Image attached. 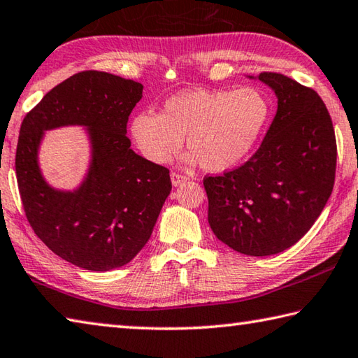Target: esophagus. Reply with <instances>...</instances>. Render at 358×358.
<instances>
[{"label": "esophagus", "mask_w": 358, "mask_h": 358, "mask_svg": "<svg viewBox=\"0 0 358 358\" xmlns=\"http://www.w3.org/2000/svg\"><path fill=\"white\" fill-rule=\"evenodd\" d=\"M171 180H172V185L173 186H178L180 183H183V181H186L187 177H186V175L178 173V172H172L171 173Z\"/></svg>", "instance_id": "34e87169"}]
</instances>
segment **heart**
Listing matches in <instances>:
<instances>
[{
    "label": "heart",
    "instance_id": "heart-1",
    "mask_svg": "<svg viewBox=\"0 0 358 358\" xmlns=\"http://www.w3.org/2000/svg\"><path fill=\"white\" fill-rule=\"evenodd\" d=\"M269 117V100L259 89H194L171 96L161 114L136 115L131 134L141 153L155 164L171 161L186 136L192 150L187 161L199 159L205 171L227 172L253 152Z\"/></svg>",
    "mask_w": 358,
    "mask_h": 358
}]
</instances>
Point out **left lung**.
I'll return each instance as SVG.
<instances>
[{
    "label": "left lung",
    "instance_id": "1",
    "mask_svg": "<svg viewBox=\"0 0 358 358\" xmlns=\"http://www.w3.org/2000/svg\"><path fill=\"white\" fill-rule=\"evenodd\" d=\"M277 114L253 157L205 177L208 222L224 244L250 257L289 249L320 217L332 194L336 141L332 119L313 89L263 71Z\"/></svg>",
    "mask_w": 358,
    "mask_h": 358
}]
</instances>
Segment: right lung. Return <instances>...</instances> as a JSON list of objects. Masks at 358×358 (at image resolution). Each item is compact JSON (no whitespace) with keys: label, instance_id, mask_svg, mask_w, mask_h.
Instances as JSON below:
<instances>
[{"label":"right lung","instance_id":"right-lung-1","mask_svg":"<svg viewBox=\"0 0 358 358\" xmlns=\"http://www.w3.org/2000/svg\"><path fill=\"white\" fill-rule=\"evenodd\" d=\"M142 89L106 71H80L22 122L15 173L26 219L50 250L78 268L103 272L131 262L171 194L169 169L129 148L127 123ZM67 124L88 128L93 157L78 190L57 192L41 177L36 155L43 131Z\"/></svg>","mask_w":358,"mask_h":358}]
</instances>
